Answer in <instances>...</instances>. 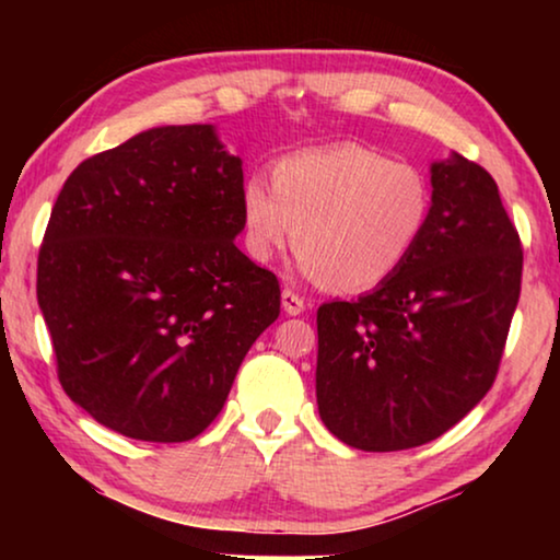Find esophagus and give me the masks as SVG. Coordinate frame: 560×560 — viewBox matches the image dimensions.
<instances>
[{
    "label": "esophagus",
    "mask_w": 560,
    "mask_h": 560,
    "mask_svg": "<svg viewBox=\"0 0 560 560\" xmlns=\"http://www.w3.org/2000/svg\"><path fill=\"white\" fill-rule=\"evenodd\" d=\"M282 311H285L288 316H301V313L305 311V298L298 295L295 290L285 288L282 290Z\"/></svg>",
    "instance_id": "esophagus-1"
}]
</instances>
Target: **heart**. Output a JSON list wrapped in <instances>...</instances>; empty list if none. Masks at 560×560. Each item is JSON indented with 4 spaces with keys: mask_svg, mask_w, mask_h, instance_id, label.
Instances as JSON below:
<instances>
[{
    "mask_svg": "<svg viewBox=\"0 0 560 560\" xmlns=\"http://www.w3.org/2000/svg\"><path fill=\"white\" fill-rule=\"evenodd\" d=\"M240 206L244 247L255 262H270L293 236L305 272L328 288L364 290L416 249L431 186L408 160L339 142L278 160L272 186L247 178Z\"/></svg>",
    "mask_w": 560,
    "mask_h": 560,
    "instance_id": "heart-1",
    "label": "heart"
}]
</instances>
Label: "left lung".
Masks as SVG:
<instances>
[{"instance_id": "left-lung-1", "label": "left lung", "mask_w": 560, "mask_h": 560, "mask_svg": "<svg viewBox=\"0 0 560 560\" xmlns=\"http://www.w3.org/2000/svg\"><path fill=\"white\" fill-rule=\"evenodd\" d=\"M428 224L357 301L318 308V412L351 448L405 451L454 428L494 385L523 282V244L485 167H431Z\"/></svg>"}]
</instances>
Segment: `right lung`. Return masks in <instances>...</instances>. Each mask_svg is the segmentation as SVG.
Here are the masks:
<instances>
[{"label":"right lung","instance_id":"1","mask_svg":"<svg viewBox=\"0 0 560 560\" xmlns=\"http://www.w3.org/2000/svg\"><path fill=\"white\" fill-rule=\"evenodd\" d=\"M242 160L211 125L155 127L83 160L37 255L66 395L127 439H196L280 316V282L236 249Z\"/></svg>","mask_w":560,"mask_h":560}]
</instances>
